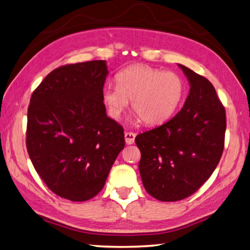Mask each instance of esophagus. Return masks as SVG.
Segmentation results:
<instances>
[{"instance_id": "obj_1", "label": "esophagus", "mask_w": 250, "mask_h": 250, "mask_svg": "<svg viewBox=\"0 0 250 250\" xmlns=\"http://www.w3.org/2000/svg\"><path fill=\"white\" fill-rule=\"evenodd\" d=\"M136 134L131 133V131H126L125 133V141L127 145H133L135 143Z\"/></svg>"}]
</instances>
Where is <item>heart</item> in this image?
Returning <instances> with one entry per match:
<instances>
[{"instance_id": "obj_1", "label": "heart", "mask_w": 250, "mask_h": 250, "mask_svg": "<svg viewBox=\"0 0 250 250\" xmlns=\"http://www.w3.org/2000/svg\"><path fill=\"white\" fill-rule=\"evenodd\" d=\"M185 93L183 79L175 73L148 65H133L116 75V87L103 91L109 114L119 120L131 101V109L147 125L167 121L176 112Z\"/></svg>"}]
</instances>
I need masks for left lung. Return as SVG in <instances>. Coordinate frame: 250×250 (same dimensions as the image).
I'll return each instance as SVG.
<instances>
[{
	"mask_svg": "<svg viewBox=\"0 0 250 250\" xmlns=\"http://www.w3.org/2000/svg\"><path fill=\"white\" fill-rule=\"evenodd\" d=\"M190 84L183 109L135 141L146 190L160 201L187 198L204 185L219 164L227 129L225 109L213 84L184 65Z\"/></svg>",
	"mask_w": 250,
	"mask_h": 250,
	"instance_id": "8db88e82",
	"label": "left lung"
}]
</instances>
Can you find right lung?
I'll use <instances>...</instances> for the list:
<instances>
[{"label": "right lung", "mask_w": 250, "mask_h": 250, "mask_svg": "<svg viewBox=\"0 0 250 250\" xmlns=\"http://www.w3.org/2000/svg\"><path fill=\"white\" fill-rule=\"evenodd\" d=\"M105 61L64 65L32 92L26 146L45 185L62 198L86 201L104 187L125 146L124 129L107 117Z\"/></svg>", "instance_id": "1"}]
</instances>
